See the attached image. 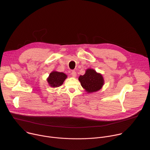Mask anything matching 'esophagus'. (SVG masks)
I'll use <instances>...</instances> for the list:
<instances>
[{
	"label": "esophagus",
	"mask_w": 150,
	"mask_h": 150,
	"mask_svg": "<svg viewBox=\"0 0 150 150\" xmlns=\"http://www.w3.org/2000/svg\"><path fill=\"white\" fill-rule=\"evenodd\" d=\"M71 76H72L73 77H76V72L74 70H73V71H71Z\"/></svg>",
	"instance_id": "obj_1"
}]
</instances>
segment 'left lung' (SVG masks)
Wrapping results in <instances>:
<instances>
[{
	"instance_id": "obj_1",
	"label": "left lung",
	"mask_w": 150,
	"mask_h": 150,
	"mask_svg": "<svg viewBox=\"0 0 150 150\" xmlns=\"http://www.w3.org/2000/svg\"><path fill=\"white\" fill-rule=\"evenodd\" d=\"M79 80L83 88L89 93L100 90L104 83L102 75L92 69H87L83 76H80Z\"/></svg>"
}]
</instances>
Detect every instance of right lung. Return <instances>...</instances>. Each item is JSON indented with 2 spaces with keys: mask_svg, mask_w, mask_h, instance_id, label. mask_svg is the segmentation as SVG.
Wrapping results in <instances>:
<instances>
[{
  "mask_svg": "<svg viewBox=\"0 0 150 150\" xmlns=\"http://www.w3.org/2000/svg\"><path fill=\"white\" fill-rule=\"evenodd\" d=\"M67 77V75L64 73L53 71L49 74L47 81L50 86L57 87L63 84L64 81Z\"/></svg>",
  "mask_w": 150,
  "mask_h": 150,
  "instance_id": "add662e5",
  "label": "right lung"
}]
</instances>
